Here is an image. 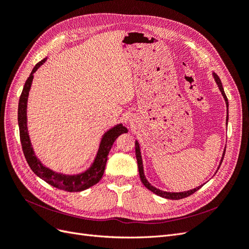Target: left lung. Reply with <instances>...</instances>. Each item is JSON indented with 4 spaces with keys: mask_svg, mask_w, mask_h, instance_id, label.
Masks as SVG:
<instances>
[{
    "mask_svg": "<svg viewBox=\"0 0 249 249\" xmlns=\"http://www.w3.org/2000/svg\"><path fill=\"white\" fill-rule=\"evenodd\" d=\"M213 76H214V79L216 84H217L219 90L223 96L224 100H226V103H227V107H229V102H228V98H227V95L226 93H224L223 91V88H222V84H221V81L220 78L218 77V75L216 73H213ZM228 117H227V123H228ZM224 153H226V149H224V152H223V155H222V158H221V161H220V164L222 162L223 160V157H224ZM135 155H136V160H138V166H139V173H140V177H141V181L142 183L145 185L149 190H151L152 192H154L155 195L161 196V197H164V198H167V199H181V198H184V197H187L189 196H191L192 194H195L196 191H197L200 187H202L203 185H200L195 189L192 190H188V191H183V192H166V191H162L160 189H157L156 187L152 186L151 184L148 182V180L146 179L145 177V174H143V167H142V155H141V150H140V145L138 141H135ZM219 168V167H218Z\"/></svg>",
    "mask_w": 249,
    "mask_h": 249,
    "instance_id": "1",
    "label": "left lung"
}]
</instances>
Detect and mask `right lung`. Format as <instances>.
<instances>
[{"label":"right lung","instance_id":"right-lung-1","mask_svg":"<svg viewBox=\"0 0 249 249\" xmlns=\"http://www.w3.org/2000/svg\"><path fill=\"white\" fill-rule=\"evenodd\" d=\"M45 61L46 59H43L39 63H37L35 67L33 68V70H32L30 76L26 81L25 86H23V89H22L19 102H18L19 138H20L23 155H25L31 170L33 171L38 177H40L45 182L51 184L52 186L61 190L69 191V192L83 191L87 188L95 185L96 183H98L100 181L107 161V155L109 153L111 147H113L115 141L118 139L119 135L128 132V130L127 128L124 127L122 124H119L114 128H111L110 130H108L106 134H104L94 163L92 164V166L89 168V170L86 171L83 174L74 175V176H66V175L54 173L51 171L50 168L45 167L36 158L34 154L33 148L31 147V142L29 139L28 128H27V101H28V95L32 85V81H33V73L42 65Z\"/></svg>","mask_w":249,"mask_h":249}]
</instances>
